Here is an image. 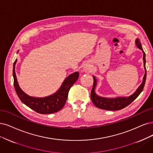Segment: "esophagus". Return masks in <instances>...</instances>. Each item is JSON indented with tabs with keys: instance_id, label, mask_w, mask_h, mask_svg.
I'll return each instance as SVG.
<instances>
[{
	"instance_id": "obj_1",
	"label": "esophagus",
	"mask_w": 153,
	"mask_h": 153,
	"mask_svg": "<svg viewBox=\"0 0 153 153\" xmlns=\"http://www.w3.org/2000/svg\"><path fill=\"white\" fill-rule=\"evenodd\" d=\"M90 69H91V66H90L89 62H86V63L83 65L82 69H83V71H84L85 72H88L90 70Z\"/></svg>"
}]
</instances>
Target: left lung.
Wrapping results in <instances>:
<instances>
[{"mask_svg":"<svg viewBox=\"0 0 153 153\" xmlns=\"http://www.w3.org/2000/svg\"><path fill=\"white\" fill-rule=\"evenodd\" d=\"M135 45L137 47L142 51L143 53V62H144V68L145 70V74L143 77V79L142 83L138 87V88L135 90V91L128 97H115V98H106L102 97L98 95L95 92V89L97 85V79L94 76H93L94 82L93 86L91 92V98L93 104L98 108L106 110H119L125 108L127 106L131 104L134 100L136 99L138 96L143 91L144 89L146 79V54L142 48V45L139 41V39L137 38L135 39Z\"/></svg>","mask_w":153,"mask_h":153,"instance_id":"left-lung-1","label":"left lung"}]
</instances>
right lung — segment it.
I'll return each instance as SVG.
<instances>
[{
  "label": "right lung",
  "instance_id": "obj_1",
  "mask_svg": "<svg viewBox=\"0 0 153 153\" xmlns=\"http://www.w3.org/2000/svg\"><path fill=\"white\" fill-rule=\"evenodd\" d=\"M19 51H18V53ZM16 60L13 64L14 86L16 92L22 103L38 114H50L59 111L64 106L67 99L69 89L78 79L79 73L75 72L67 77L62 82L60 88L55 93L43 98L30 97L25 93L19 86L15 72Z\"/></svg>",
  "mask_w": 153,
  "mask_h": 153
}]
</instances>
